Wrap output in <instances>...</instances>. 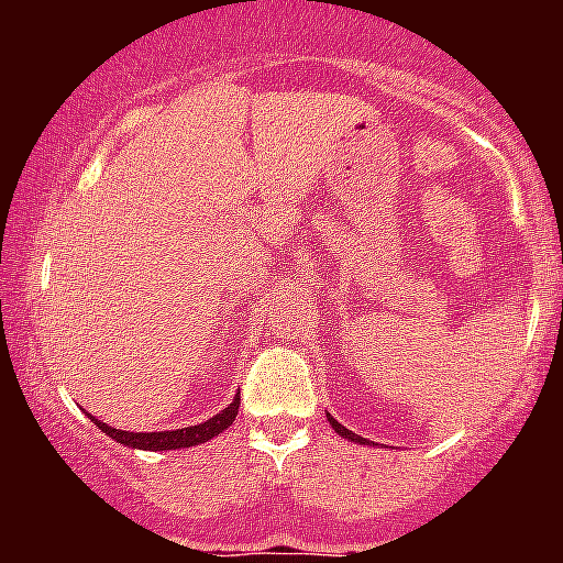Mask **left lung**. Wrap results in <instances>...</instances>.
Listing matches in <instances>:
<instances>
[{
	"label": "left lung",
	"mask_w": 563,
	"mask_h": 563,
	"mask_svg": "<svg viewBox=\"0 0 563 563\" xmlns=\"http://www.w3.org/2000/svg\"><path fill=\"white\" fill-rule=\"evenodd\" d=\"M328 420H330V426H333V428H335V433H338V435H343V438H349V441H356V443H364V445H366V443H368V441H366V438H361V435H356V433H353V430H349V428H343V426H341V422H338V420H335V418H330V415H328Z\"/></svg>",
	"instance_id": "8db88e82"
}]
</instances>
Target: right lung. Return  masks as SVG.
Instances as JSON below:
<instances>
[{"label": "right lung", "instance_id": "add662e5", "mask_svg": "<svg viewBox=\"0 0 563 563\" xmlns=\"http://www.w3.org/2000/svg\"><path fill=\"white\" fill-rule=\"evenodd\" d=\"M238 407H241V395H238L233 402L225 407V410L218 412L207 422H199V426H189L181 430H161V433H130V430H118V428L107 426V422H99L97 418H91V415H89V420L95 422L102 433L114 438L118 443L130 445V449L172 451V449H189V445H199V443L210 441V438H214L218 433H222L228 426H233Z\"/></svg>", "mask_w": 563, "mask_h": 563}]
</instances>
